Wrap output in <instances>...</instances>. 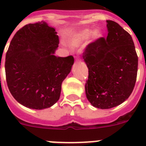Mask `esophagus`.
<instances>
[{"label": "esophagus", "mask_w": 146, "mask_h": 146, "mask_svg": "<svg viewBox=\"0 0 146 146\" xmlns=\"http://www.w3.org/2000/svg\"><path fill=\"white\" fill-rule=\"evenodd\" d=\"M76 62H80V60H79V59H76Z\"/></svg>", "instance_id": "1"}]
</instances>
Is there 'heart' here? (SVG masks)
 I'll list each match as a JSON object with an SVG mask.
<instances>
[{
    "label": "heart",
    "instance_id": "obj_1",
    "mask_svg": "<svg viewBox=\"0 0 146 146\" xmlns=\"http://www.w3.org/2000/svg\"><path fill=\"white\" fill-rule=\"evenodd\" d=\"M91 33H92V34H91ZM90 34L91 35L90 36L91 40L92 42L97 41L99 39H101L102 36H103V33H102V31L100 29H96L92 32V30L90 29H83V30L80 31L79 32L76 33L75 35H73L69 40L68 43L72 47H78L81 43L87 40V38L90 36Z\"/></svg>",
    "mask_w": 146,
    "mask_h": 146
}]
</instances>
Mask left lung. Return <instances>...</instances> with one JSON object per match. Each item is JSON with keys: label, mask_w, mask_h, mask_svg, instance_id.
Returning <instances> with one entry per match:
<instances>
[{"label": "left lung", "mask_w": 146, "mask_h": 146, "mask_svg": "<svg viewBox=\"0 0 146 146\" xmlns=\"http://www.w3.org/2000/svg\"><path fill=\"white\" fill-rule=\"evenodd\" d=\"M108 35L89 44L83 59L89 70L86 96L96 108L110 109L126 101L134 90L138 57L131 35L106 20Z\"/></svg>", "instance_id": "left-lung-1"}]
</instances>
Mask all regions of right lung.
<instances>
[{
    "instance_id": "add662e5",
    "label": "right lung",
    "mask_w": 146,
    "mask_h": 146,
    "mask_svg": "<svg viewBox=\"0 0 146 146\" xmlns=\"http://www.w3.org/2000/svg\"><path fill=\"white\" fill-rule=\"evenodd\" d=\"M56 34L45 21L28 24L15 34L6 52L9 90L28 108L44 110L56 103L62 83L71 70L73 56L54 55L59 45Z\"/></svg>"
}]
</instances>
